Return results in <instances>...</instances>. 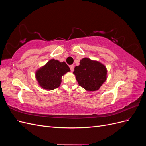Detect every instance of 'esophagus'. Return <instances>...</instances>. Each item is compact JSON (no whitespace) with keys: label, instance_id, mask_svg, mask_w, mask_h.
<instances>
[{"label":"esophagus","instance_id":"34e87169","mask_svg":"<svg viewBox=\"0 0 146 146\" xmlns=\"http://www.w3.org/2000/svg\"><path fill=\"white\" fill-rule=\"evenodd\" d=\"M69 68H70V70H71V71H73V70H74V65H70Z\"/></svg>","mask_w":146,"mask_h":146}]
</instances>
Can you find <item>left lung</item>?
<instances>
[{
	"mask_svg": "<svg viewBox=\"0 0 146 146\" xmlns=\"http://www.w3.org/2000/svg\"><path fill=\"white\" fill-rule=\"evenodd\" d=\"M74 74L79 85L87 91H94L99 89L107 79V69L98 61L83 58L80 65L75 67Z\"/></svg>",
	"mask_w": 146,
	"mask_h": 146,
	"instance_id": "left-lung-1",
	"label": "left lung"
}]
</instances>
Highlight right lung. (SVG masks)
I'll return each mask as SVG.
<instances>
[{"mask_svg":"<svg viewBox=\"0 0 146 146\" xmlns=\"http://www.w3.org/2000/svg\"><path fill=\"white\" fill-rule=\"evenodd\" d=\"M69 71V66L64 61L61 63L58 60L52 59L38 70L36 77L39 85L42 88L52 90L60 86L61 77Z\"/></svg>","mask_w":146,"mask_h":146,"instance_id":"right-lung-1","label":"right lung"}]
</instances>
